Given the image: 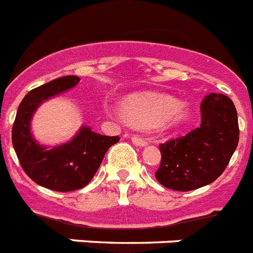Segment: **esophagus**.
Wrapping results in <instances>:
<instances>
[{"instance_id": "1", "label": "esophagus", "mask_w": 253, "mask_h": 253, "mask_svg": "<svg viewBox=\"0 0 253 253\" xmlns=\"http://www.w3.org/2000/svg\"><path fill=\"white\" fill-rule=\"evenodd\" d=\"M131 142L135 144V146H139V147H144L147 144V141L144 138L139 137V135H133L131 137Z\"/></svg>"}]
</instances>
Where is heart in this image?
I'll use <instances>...</instances> for the list:
<instances>
[{"mask_svg": "<svg viewBox=\"0 0 253 253\" xmlns=\"http://www.w3.org/2000/svg\"><path fill=\"white\" fill-rule=\"evenodd\" d=\"M126 122L142 128L176 126L185 123L189 111L170 96L143 93L129 97L124 106Z\"/></svg>", "mask_w": 253, "mask_h": 253, "instance_id": "heart-1", "label": "heart"}]
</instances>
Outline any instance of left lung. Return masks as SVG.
<instances>
[{
	"instance_id": "left-lung-1",
	"label": "left lung",
	"mask_w": 253,
	"mask_h": 253,
	"mask_svg": "<svg viewBox=\"0 0 253 253\" xmlns=\"http://www.w3.org/2000/svg\"><path fill=\"white\" fill-rule=\"evenodd\" d=\"M239 141L238 116L229 97L210 93L201 103V125L160 144L159 183L172 191H193L216 180Z\"/></svg>"
}]
</instances>
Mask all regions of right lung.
Here are the masks:
<instances>
[{"label":"right lung","mask_w":253,"mask_h":253,"mask_svg":"<svg viewBox=\"0 0 253 253\" xmlns=\"http://www.w3.org/2000/svg\"><path fill=\"white\" fill-rule=\"evenodd\" d=\"M75 75L53 79L30 90L19 105L12 125V146L20 165L33 182L57 192L77 191L88 184L100 168L105 153L118 143L109 137L82 126L70 142L52 148L41 146L32 135V116L43 101L71 89L79 83Z\"/></svg>","instance_id":"add662e5"}]
</instances>
